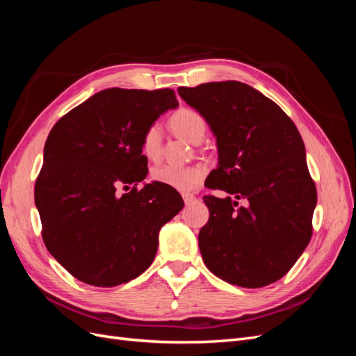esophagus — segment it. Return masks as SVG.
Segmentation results:
<instances>
[{
	"label": "esophagus",
	"instance_id": "34e87169",
	"mask_svg": "<svg viewBox=\"0 0 356 356\" xmlns=\"http://www.w3.org/2000/svg\"><path fill=\"white\" fill-rule=\"evenodd\" d=\"M182 199H184L186 204H190L196 200V196L191 195V193H184V195H182Z\"/></svg>",
	"mask_w": 356,
	"mask_h": 356
}]
</instances>
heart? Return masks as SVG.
Instances as JSON below:
<instances>
[{"label":"heart","instance_id":"obj_1","mask_svg":"<svg viewBox=\"0 0 356 356\" xmlns=\"http://www.w3.org/2000/svg\"><path fill=\"white\" fill-rule=\"evenodd\" d=\"M170 127L179 138L190 144L200 143L207 132V122L200 113L191 108H181L170 117ZM161 132L157 124L149 126L143 136V153L152 160L160 156ZM204 168L202 166H174L161 165L153 169L152 177L156 182L168 186L178 191L196 190L204 178Z\"/></svg>","mask_w":356,"mask_h":356}]
</instances>
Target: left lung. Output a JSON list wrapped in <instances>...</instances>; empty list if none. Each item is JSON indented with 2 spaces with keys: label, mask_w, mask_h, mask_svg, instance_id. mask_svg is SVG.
<instances>
[{
  "label": "left lung",
  "mask_w": 356,
  "mask_h": 356,
  "mask_svg": "<svg viewBox=\"0 0 356 356\" xmlns=\"http://www.w3.org/2000/svg\"><path fill=\"white\" fill-rule=\"evenodd\" d=\"M208 123L218 166L204 186L209 220L199 232L204 264L222 281L261 288L279 281L312 238L316 187L298 129L279 105L241 81L178 88Z\"/></svg>",
  "instance_id": "1"
}]
</instances>
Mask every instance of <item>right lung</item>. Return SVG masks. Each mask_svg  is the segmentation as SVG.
<instances>
[{
  "mask_svg": "<svg viewBox=\"0 0 356 356\" xmlns=\"http://www.w3.org/2000/svg\"><path fill=\"white\" fill-rule=\"evenodd\" d=\"M177 106L170 89H105L50 131L35 207L49 252L79 281L110 288L144 273L160 229L184 208L179 193L160 182L135 187L148 174L145 131Z\"/></svg>",
  "mask_w": 356,
  "mask_h": 356,
  "instance_id": "add662e5",
  "label": "right lung"
}]
</instances>
